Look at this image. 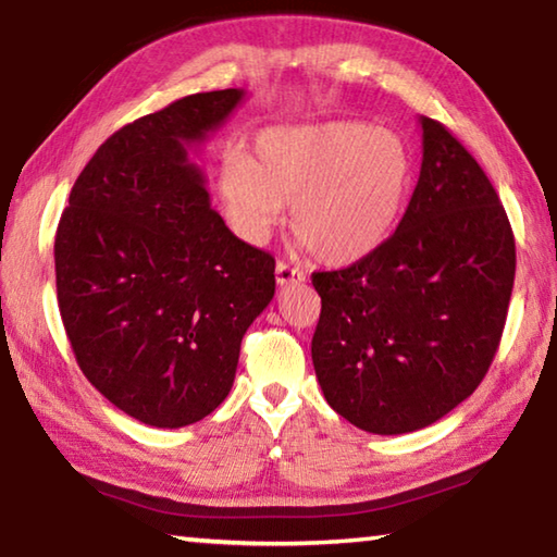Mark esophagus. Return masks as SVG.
Wrapping results in <instances>:
<instances>
[{"label": "esophagus", "instance_id": "obj_1", "mask_svg": "<svg viewBox=\"0 0 557 557\" xmlns=\"http://www.w3.org/2000/svg\"><path fill=\"white\" fill-rule=\"evenodd\" d=\"M275 280H277L280 287L297 285V282H305V272L297 270V268H289L287 262H277V265H275Z\"/></svg>", "mask_w": 557, "mask_h": 557}]
</instances>
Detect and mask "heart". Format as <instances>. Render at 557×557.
Wrapping results in <instances>:
<instances>
[{
  "label": "heart",
  "mask_w": 557,
  "mask_h": 557,
  "mask_svg": "<svg viewBox=\"0 0 557 557\" xmlns=\"http://www.w3.org/2000/svg\"><path fill=\"white\" fill-rule=\"evenodd\" d=\"M412 184L403 137L361 120L262 129L225 154L221 199L233 231L262 243L289 206V228L326 265H351L388 238Z\"/></svg>",
  "instance_id": "heart-1"
}]
</instances>
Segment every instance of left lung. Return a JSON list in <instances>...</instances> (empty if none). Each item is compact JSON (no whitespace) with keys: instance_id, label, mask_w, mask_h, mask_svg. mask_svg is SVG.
<instances>
[{"instance_id":"left-lung-1","label":"left lung","mask_w":557,"mask_h":557,"mask_svg":"<svg viewBox=\"0 0 557 557\" xmlns=\"http://www.w3.org/2000/svg\"><path fill=\"white\" fill-rule=\"evenodd\" d=\"M420 125V178L398 228L354 265L312 275L317 381L373 435L428 428L476 391L516 275L511 223L484 169L442 122Z\"/></svg>"}]
</instances>
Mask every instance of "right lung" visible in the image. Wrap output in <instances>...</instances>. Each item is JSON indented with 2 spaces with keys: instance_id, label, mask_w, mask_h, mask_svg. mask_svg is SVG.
I'll return each instance as SVG.
<instances>
[{
  "instance_id": "add662e5",
  "label": "right lung",
  "mask_w": 557,
  "mask_h": 557,
  "mask_svg": "<svg viewBox=\"0 0 557 557\" xmlns=\"http://www.w3.org/2000/svg\"><path fill=\"white\" fill-rule=\"evenodd\" d=\"M196 92L108 137L55 231V292L81 371L145 425L184 428L231 393L240 342L275 295V258L228 231L188 159L238 108Z\"/></svg>"
}]
</instances>
